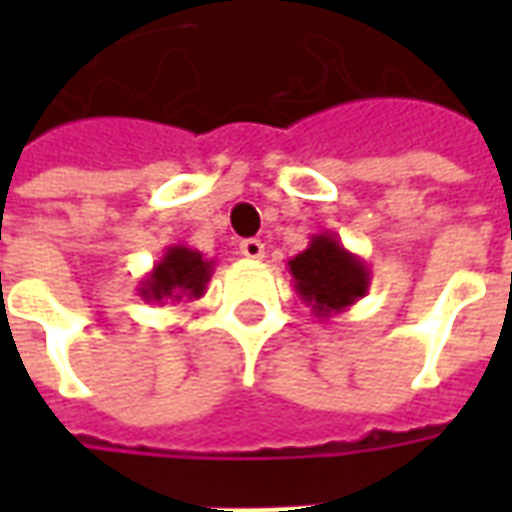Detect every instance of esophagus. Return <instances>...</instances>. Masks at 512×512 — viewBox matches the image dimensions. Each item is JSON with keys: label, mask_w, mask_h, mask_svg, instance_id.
<instances>
[{"label": "esophagus", "mask_w": 512, "mask_h": 512, "mask_svg": "<svg viewBox=\"0 0 512 512\" xmlns=\"http://www.w3.org/2000/svg\"><path fill=\"white\" fill-rule=\"evenodd\" d=\"M241 255L246 257V260H263V255H266V246L260 244L257 238H246V241H241Z\"/></svg>", "instance_id": "obj_1"}]
</instances>
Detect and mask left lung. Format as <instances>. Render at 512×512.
<instances>
[{"mask_svg": "<svg viewBox=\"0 0 512 512\" xmlns=\"http://www.w3.org/2000/svg\"><path fill=\"white\" fill-rule=\"evenodd\" d=\"M293 288L315 318H332L370 290V268L332 233H318L310 246L288 260Z\"/></svg>", "mask_w": 512, "mask_h": 512, "instance_id": "left-lung-1", "label": "left lung"}]
</instances>
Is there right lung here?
Returning a JSON list of instances; mask_svg holds the SVG:
<instances>
[{"label": "right lung", "mask_w": 512, "mask_h": 512, "mask_svg": "<svg viewBox=\"0 0 512 512\" xmlns=\"http://www.w3.org/2000/svg\"><path fill=\"white\" fill-rule=\"evenodd\" d=\"M213 260H205L202 252L189 249L183 244L167 246L156 266L147 271V277L139 282V296L147 304H186L200 299L213 274Z\"/></svg>", "instance_id": "add662e5"}]
</instances>
